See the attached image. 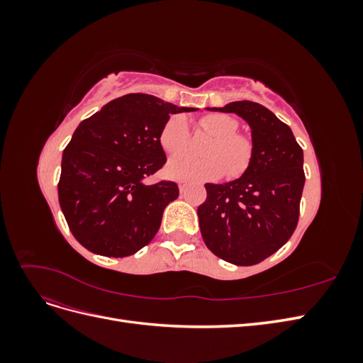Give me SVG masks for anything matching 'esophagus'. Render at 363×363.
Masks as SVG:
<instances>
[{
  "instance_id": "esophagus-1",
  "label": "esophagus",
  "mask_w": 363,
  "mask_h": 363,
  "mask_svg": "<svg viewBox=\"0 0 363 363\" xmlns=\"http://www.w3.org/2000/svg\"><path fill=\"white\" fill-rule=\"evenodd\" d=\"M179 189H180V192H184V189H186V183H179Z\"/></svg>"
}]
</instances>
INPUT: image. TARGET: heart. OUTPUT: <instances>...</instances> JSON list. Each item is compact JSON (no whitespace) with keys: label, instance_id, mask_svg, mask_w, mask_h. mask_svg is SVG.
Wrapping results in <instances>:
<instances>
[{"label":"heart","instance_id":"b5f03b06","mask_svg":"<svg viewBox=\"0 0 363 363\" xmlns=\"http://www.w3.org/2000/svg\"><path fill=\"white\" fill-rule=\"evenodd\" d=\"M200 127L215 138L204 150L207 159L191 155L172 157L167 167L169 177L204 182L219 179L224 172L232 179L242 175L251 164L255 145L250 138L238 133V121L224 113H212L200 119ZM189 139V127L183 116L169 118L160 131V145L171 156L188 150Z\"/></svg>","mask_w":363,"mask_h":363}]
</instances>
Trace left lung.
I'll return each instance as SVG.
<instances>
[{
	"label": "left lung",
	"mask_w": 363,
	"mask_h": 363,
	"mask_svg": "<svg viewBox=\"0 0 363 363\" xmlns=\"http://www.w3.org/2000/svg\"><path fill=\"white\" fill-rule=\"evenodd\" d=\"M211 111L244 118L255 155L242 177L204 184L201 235L215 256L239 267L256 265L286 244L298 224L303 150L292 130L262 104L235 101Z\"/></svg>",
	"instance_id": "obj_1"
}]
</instances>
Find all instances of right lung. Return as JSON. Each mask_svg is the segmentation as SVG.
Instances as JSON below:
<instances>
[{
	"label": "right lung",
	"instance_id": "right-lung-1",
	"mask_svg": "<svg viewBox=\"0 0 363 363\" xmlns=\"http://www.w3.org/2000/svg\"><path fill=\"white\" fill-rule=\"evenodd\" d=\"M177 107L128 94L82 121L63 151L59 203L74 238L96 255L125 257L156 236L164 207L179 196L174 182L147 184L167 156L160 131Z\"/></svg>",
	"mask_w": 363,
	"mask_h": 363
}]
</instances>
